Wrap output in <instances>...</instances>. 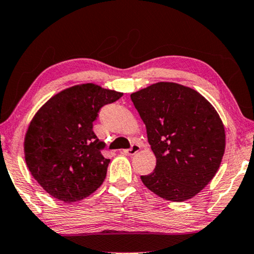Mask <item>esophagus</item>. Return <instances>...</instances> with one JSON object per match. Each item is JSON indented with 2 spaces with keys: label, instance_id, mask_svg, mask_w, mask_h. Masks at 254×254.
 Masks as SVG:
<instances>
[{
  "label": "esophagus",
  "instance_id": "1",
  "mask_svg": "<svg viewBox=\"0 0 254 254\" xmlns=\"http://www.w3.org/2000/svg\"><path fill=\"white\" fill-rule=\"evenodd\" d=\"M139 150H140V146L138 145V144H132L130 149L124 150V153L127 154V155H134L135 153H137Z\"/></svg>",
  "mask_w": 254,
  "mask_h": 254
}]
</instances>
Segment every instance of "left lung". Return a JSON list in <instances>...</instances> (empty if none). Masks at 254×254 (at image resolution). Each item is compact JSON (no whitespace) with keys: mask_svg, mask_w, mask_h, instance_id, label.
<instances>
[{"mask_svg":"<svg viewBox=\"0 0 254 254\" xmlns=\"http://www.w3.org/2000/svg\"><path fill=\"white\" fill-rule=\"evenodd\" d=\"M157 158L143 184L168 201L183 202L209 184L224 157L226 136L219 115L200 93L161 81L132 93Z\"/></svg>","mask_w":254,"mask_h":254,"instance_id":"1","label":"left lung"}]
</instances>
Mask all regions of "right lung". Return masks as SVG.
Wrapping results in <instances>:
<instances>
[{
  "label": "right lung",
  "mask_w": 254,
  "mask_h": 254,
  "mask_svg": "<svg viewBox=\"0 0 254 254\" xmlns=\"http://www.w3.org/2000/svg\"><path fill=\"white\" fill-rule=\"evenodd\" d=\"M123 93L95 84H83L58 93L37 111L25 137L27 167L53 197L71 203L99 189L110 160L105 143L93 131V123L105 104Z\"/></svg>",
  "instance_id": "obj_1"
}]
</instances>
